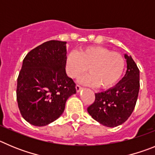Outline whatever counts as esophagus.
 <instances>
[{
    "label": "esophagus",
    "mask_w": 155,
    "mask_h": 155,
    "mask_svg": "<svg viewBox=\"0 0 155 155\" xmlns=\"http://www.w3.org/2000/svg\"><path fill=\"white\" fill-rule=\"evenodd\" d=\"M76 91H77V93H79L81 90H83V87H81V86H79V85H76Z\"/></svg>",
    "instance_id": "34e87169"
}]
</instances>
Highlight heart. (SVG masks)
Returning a JSON list of instances; mask_svg holds the SVG:
<instances>
[{"label":"heart","mask_w":155,"mask_h":155,"mask_svg":"<svg viewBox=\"0 0 155 155\" xmlns=\"http://www.w3.org/2000/svg\"><path fill=\"white\" fill-rule=\"evenodd\" d=\"M89 68L90 74L79 79L80 83L103 89L117 83L125 68L124 58L119 52L101 46H89L79 52L72 51L65 59V70L71 78H77Z\"/></svg>","instance_id":"heart-1"}]
</instances>
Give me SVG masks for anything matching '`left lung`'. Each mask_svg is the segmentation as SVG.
I'll return each mask as SVG.
<instances>
[{
  "mask_svg": "<svg viewBox=\"0 0 155 155\" xmlns=\"http://www.w3.org/2000/svg\"><path fill=\"white\" fill-rule=\"evenodd\" d=\"M127 71L119 83L106 91L95 93L87 108L92 117L108 127L122 124L131 115L140 89V71L130 55L124 54Z\"/></svg>",
  "mask_w": 155,
  "mask_h": 155,
  "instance_id": "left-lung-1",
  "label": "left lung"
}]
</instances>
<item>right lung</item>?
<instances>
[{"mask_svg":"<svg viewBox=\"0 0 155 155\" xmlns=\"http://www.w3.org/2000/svg\"><path fill=\"white\" fill-rule=\"evenodd\" d=\"M66 41H46L24 58L17 85V101L23 118L43 127L64 112L65 103L76 94V84L65 72Z\"/></svg>","mask_w":155,"mask_h":155,"instance_id":"obj_1","label":"right lung"}]
</instances>
